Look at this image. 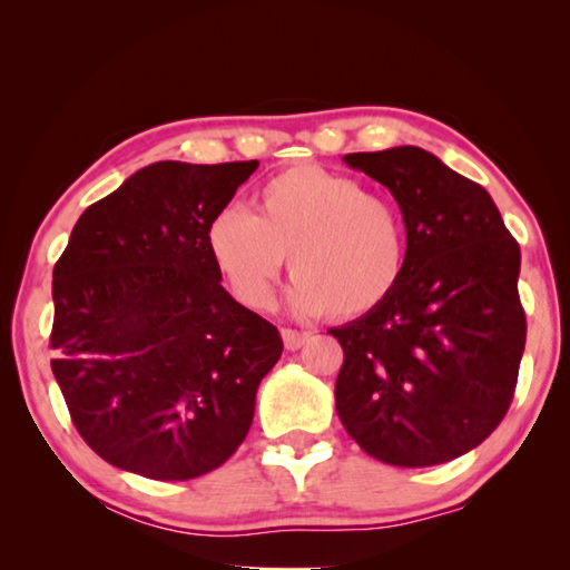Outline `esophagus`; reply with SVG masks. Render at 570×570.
Returning a JSON list of instances; mask_svg holds the SVG:
<instances>
[{"label": "esophagus", "instance_id": "1", "mask_svg": "<svg viewBox=\"0 0 570 570\" xmlns=\"http://www.w3.org/2000/svg\"><path fill=\"white\" fill-rule=\"evenodd\" d=\"M282 340H284V346L288 352H296L298 346H304L308 340H312V334L296 332V330H282Z\"/></svg>", "mask_w": 570, "mask_h": 570}]
</instances>
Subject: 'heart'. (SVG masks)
<instances>
[{
	"instance_id": "obj_1",
	"label": "heart",
	"mask_w": 570,
	"mask_h": 570,
	"mask_svg": "<svg viewBox=\"0 0 570 570\" xmlns=\"http://www.w3.org/2000/svg\"><path fill=\"white\" fill-rule=\"evenodd\" d=\"M204 246L248 308L272 304L288 254L296 312H330L336 320L380 308L397 292L407 264L397 206L316 163H294L262 183L254 214L218 208L204 228Z\"/></svg>"
}]
</instances>
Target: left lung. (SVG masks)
Listing matches in <instances>:
<instances>
[{"label":"left lung","mask_w":570,"mask_h":570,"mask_svg":"<svg viewBox=\"0 0 570 570\" xmlns=\"http://www.w3.org/2000/svg\"><path fill=\"white\" fill-rule=\"evenodd\" d=\"M407 228V264L387 302L330 330L344 350L334 397L366 455L428 468L478 448L513 402L525 350L520 246L490 193L432 153H350Z\"/></svg>","instance_id":"obj_1"}]
</instances>
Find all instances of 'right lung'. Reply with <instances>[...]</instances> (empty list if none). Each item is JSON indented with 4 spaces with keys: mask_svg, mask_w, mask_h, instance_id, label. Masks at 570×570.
Returning a JSON list of instances; mask_svg holds the SVG:
<instances>
[{
    "mask_svg": "<svg viewBox=\"0 0 570 570\" xmlns=\"http://www.w3.org/2000/svg\"><path fill=\"white\" fill-rule=\"evenodd\" d=\"M256 168L153 163L85 210L55 264V380L115 468L190 480L246 438L284 342L220 286L204 228Z\"/></svg>",
    "mask_w": 570,
    "mask_h": 570,
    "instance_id": "right-lung-1",
    "label": "right lung"
}]
</instances>
